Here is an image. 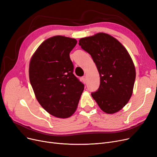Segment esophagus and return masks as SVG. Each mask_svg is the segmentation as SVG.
<instances>
[{
    "mask_svg": "<svg viewBox=\"0 0 157 157\" xmlns=\"http://www.w3.org/2000/svg\"><path fill=\"white\" fill-rule=\"evenodd\" d=\"M82 80H83V82L85 83H86V77L85 76H85H83L82 77Z\"/></svg>",
    "mask_w": 157,
    "mask_h": 157,
    "instance_id": "obj_1",
    "label": "esophagus"
}]
</instances>
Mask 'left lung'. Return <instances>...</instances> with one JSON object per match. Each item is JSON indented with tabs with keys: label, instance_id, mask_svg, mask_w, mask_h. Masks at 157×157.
I'll return each mask as SVG.
<instances>
[{
	"label": "left lung",
	"instance_id": "8db88e82",
	"mask_svg": "<svg viewBox=\"0 0 157 157\" xmlns=\"http://www.w3.org/2000/svg\"><path fill=\"white\" fill-rule=\"evenodd\" d=\"M79 45L91 56L100 77L98 90L91 95L103 112L114 114L129 101L136 78L131 57L118 40L105 33L82 38Z\"/></svg>",
	"mask_w": 157,
	"mask_h": 157
}]
</instances>
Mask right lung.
Returning a JSON list of instances; mask_svg holds the SVG:
<instances>
[{
    "label": "right lung",
    "mask_w": 157,
    "mask_h": 157,
    "mask_svg": "<svg viewBox=\"0 0 157 157\" xmlns=\"http://www.w3.org/2000/svg\"><path fill=\"white\" fill-rule=\"evenodd\" d=\"M76 44L72 38L50 37L39 46L29 65V78L38 102L57 118L71 117L84 90V85L73 74L70 58Z\"/></svg>",
    "instance_id": "add662e5"
}]
</instances>
